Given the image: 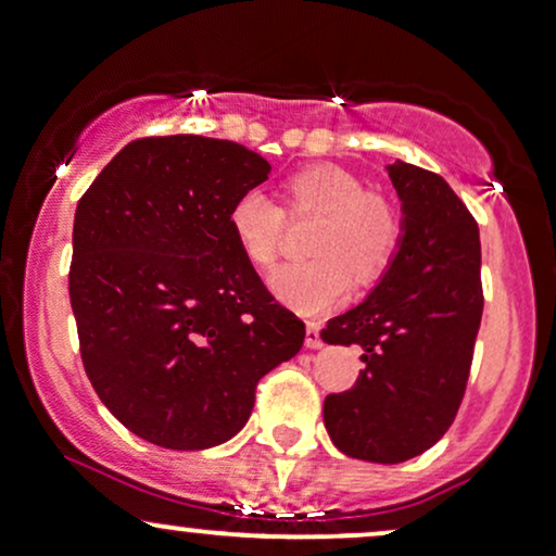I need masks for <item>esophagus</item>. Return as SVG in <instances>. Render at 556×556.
<instances>
[{
  "label": "esophagus",
  "instance_id": "esophagus-1",
  "mask_svg": "<svg viewBox=\"0 0 556 556\" xmlns=\"http://www.w3.org/2000/svg\"><path fill=\"white\" fill-rule=\"evenodd\" d=\"M306 348H312V351H317L321 348V334H319V321H306Z\"/></svg>",
  "mask_w": 556,
  "mask_h": 556
}]
</instances>
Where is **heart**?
I'll list each match as a JSON object with an SVG mask.
<instances>
[{
	"mask_svg": "<svg viewBox=\"0 0 556 556\" xmlns=\"http://www.w3.org/2000/svg\"><path fill=\"white\" fill-rule=\"evenodd\" d=\"M293 214H321L312 235V260L283 263L267 278L278 301L301 314H321L345 299L353 273L371 283L392 265L402 242V218L387 198L368 193L358 175L334 164H312L286 180ZM229 226L252 265L278 257L286 211L265 190L250 188L229 208Z\"/></svg>",
	"mask_w": 556,
	"mask_h": 556,
	"instance_id": "heart-1",
	"label": "heart"
}]
</instances>
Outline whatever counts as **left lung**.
<instances>
[{"mask_svg":"<svg viewBox=\"0 0 556 556\" xmlns=\"http://www.w3.org/2000/svg\"><path fill=\"white\" fill-rule=\"evenodd\" d=\"M389 177L404 211L400 252L371 296L321 330L330 345H361L366 363L348 392L327 394V433L374 464L407 462L451 428L484 306L479 229L462 198L407 162Z\"/></svg>","mask_w":556,"mask_h":556,"instance_id":"8db88e82","label":"left lung"}]
</instances>
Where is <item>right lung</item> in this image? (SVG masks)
<instances>
[{
	"label": "right lung",
	"instance_id": "right-lung-1",
	"mask_svg": "<svg viewBox=\"0 0 556 556\" xmlns=\"http://www.w3.org/2000/svg\"><path fill=\"white\" fill-rule=\"evenodd\" d=\"M267 173L242 143L143 136L79 198L68 299L81 363L143 441H229L257 381L304 345V321L273 299L229 226L231 203Z\"/></svg>",
	"mask_w": 556,
	"mask_h": 556
}]
</instances>
